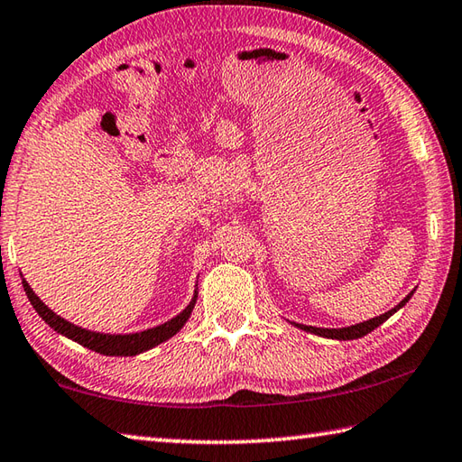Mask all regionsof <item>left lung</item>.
<instances>
[{
	"label": "left lung",
	"instance_id": "8db88e82",
	"mask_svg": "<svg viewBox=\"0 0 462 462\" xmlns=\"http://www.w3.org/2000/svg\"><path fill=\"white\" fill-rule=\"evenodd\" d=\"M411 296H412V292H411L409 296H406L401 304H396L393 310H388V312H384V314H381V316H376V319H373V320H366V322L355 324V327H346V328H314V327H304V324H294V327L302 328V330H306V332L319 334V337L337 338V340H355V338L365 337V334L373 332L374 328L381 327V324H383L384 320L391 319V316H393L396 310L402 309V306L411 300Z\"/></svg>",
	"mask_w": 462,
	"mask_h": 462
}]
</instances>
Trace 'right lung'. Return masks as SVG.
Wrapping results in <instances>:
<instances>
[{
    "instance_id": "right-lung-1",
    "label": "right lung",
    "mask_w": 462,
    "mask_h": 462,
    "mask_svg": "<svg viewBox=\"0 0 462 462\" xmlns=\"http://www.w3.org/2000/svg\"><path fill=\"white\" fill-rule=\"evenodd\" d=\"M22 284H23V291H25L27 298H30L33 309L38 310V314L50 324L53 330H58L60 334H63V337L79 342L81 346L96 350V352H99V355H107V356H134V355H140V352H143V350L158 346L160 342H164L170 337H174V334L184 327L186 320L189 319V312H192L194 304H196V294H194V300L189 302L186 309L176 316V319H171L166 324H162V327H156V328L135 332V334H99V332L79 328V327H76V324L60 319L58 314H53L48 306H45L40 298L35 296V292L32 291L30 284H27L25 280Z\"/></svg>"
}]
</instances>
